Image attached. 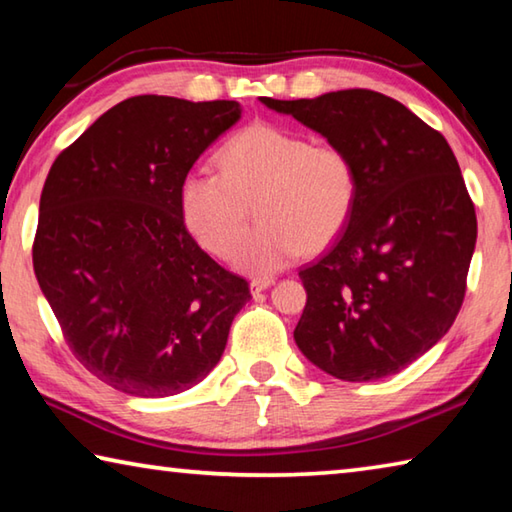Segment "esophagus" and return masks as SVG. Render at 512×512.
<instances>
[{
	"label": "esophagus",
	"instance_id": "esophagus-1",
	"mask_svg": "<svg viewBox=\"0 0 512 512\" xmlns=\"http://www.w3.org/2000/svg\"><path fill=\"white\" fill-rule=\"evenodd\" d=\"M275 280L273 277H255V280H250V291L253 293H262L266 291L268 287H273Z\"/></svg>",
	"mask_w": 512,
	"mask_h": 512
}]
</instances>
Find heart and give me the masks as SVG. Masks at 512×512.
Listing matches in <instances>:
<instances>
[{
  "label": "heart",
  "instance_id": "1",
  "mask_svg": "<svg viewBox=\"0 0 512 512\" xmlns=\"http://www.w3.org/2000/svg\"><path fill=\"white\" fill-rule=\"evenodd\" d=\"M359 173L334 142L275 124H253L219 151V171L194 169L180 180V216L207 253L235 250L252 205L263 219L235 253L239 271L268 275L296 262L305 248L341 235L354 212Z\"/></svg>",
  "mask_w": 512,
  "mask_h": 512
}]
</instances>
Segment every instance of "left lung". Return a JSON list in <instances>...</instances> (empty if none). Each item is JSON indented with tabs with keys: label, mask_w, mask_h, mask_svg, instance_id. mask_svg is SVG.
Wrapping results in <instances>:
<instances>
[{
	"label": "left lung",
	"mask_w": 512,
	"mask_h": 512,
	"mask_svg": "<svg viewBox=\"0 0 512 512\" xmlns=\"http://www.w3.org/2000/svg\"><path fill=\"white\" fill-rule=\"evenodd\" d=\"M327 142L359 173L354 212L300 271V352L343 381H375L431 350L458 316L476 244L474 203L443 135L386 94L339 90L259 99Z\"/></svg>",
	"instance_id": "obj_1"
}]
</instances>
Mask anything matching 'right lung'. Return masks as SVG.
Listing matches in <instances>:
<instances>
[{"label":"right lung","instance_id":"obj_1","mask_svg":"<svg viewBox=\"0 0 512 512\" xmlns=\"http://www.w3.org/2000/svg\"><path fill=\"white\" fill-rule=\"evenodd\" d=\"M239 117L237 101L142 94L51 164L33 271L74 357L121 393L169 397L205 379L250 300L178 203L180 180Z\"/></svg>","mask_w":512,"mask_h":512}]
</instances>
